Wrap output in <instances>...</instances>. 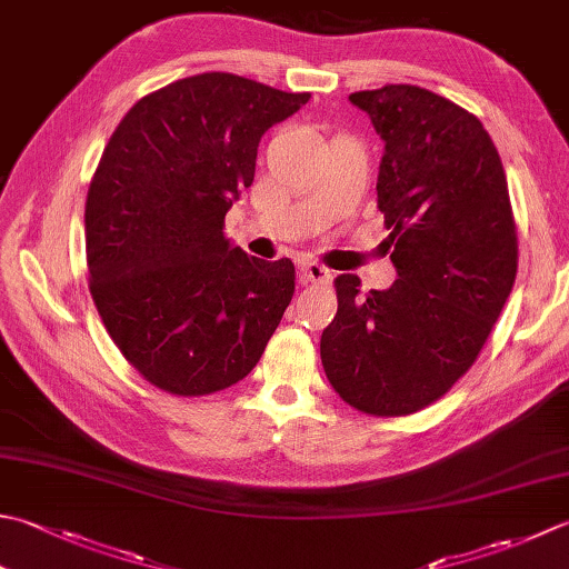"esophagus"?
I'll return each mask as SVG.
<instances>
[{"label": "esophagus", "instance_id": "esophagus-1", "mask_svg": "<svg viewBox=\"0 0 569 569\" xmlns=\"http://www.w3.org/2000/svg\"><path fill=\"white\" fill-rule=\"evenodd\" d=\"M300 273H303L308 281H313V283H328L330 281V271L326 269V266L318 263V261H310V259L300 261Z\"/></svg>", "mask_w": 569, "mask_h": 569}]
</instances>
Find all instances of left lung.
Segmentation results:
<instances>
[{
  "label": "left lung",
  "mask_w": 569,
  "mask_h": 569,
  "mask_svg": "<svg viewBox=\"0 0 569 569\" xmlns=\"http://www.w3.org/2000/svg\"><path fill=\"white\" fill-rule=\"evenodd\" d=\"M385 154L377 207L397 269L360 296L336 278L320 360L332 389L372 417H407L469 372L513 291L518 229L496 144L469 110L409 83L358 91Z\"/></svg>",
  "instance_id": "left-lung-1"
}]
</instances>
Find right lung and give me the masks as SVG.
Wrapping results in <instances>:
<instances>
[{"instance_id": "1", "label": "right lung", "mask_w": 569, "mask_h": 569, "mask_svg": "<svg viewBox=\"0 0 569 569\" xmlns=\"http://www.w3.org/2000/svg\"><path fill=\"white\" fill-rule=\"evenodd\" d=\"M310 93L209 71L142 96L110 136L86 197L98 316L142 380L204 397L247 377L296 291L291 259L224 239L261 136Z\"/></svg>"}]
</instances>
